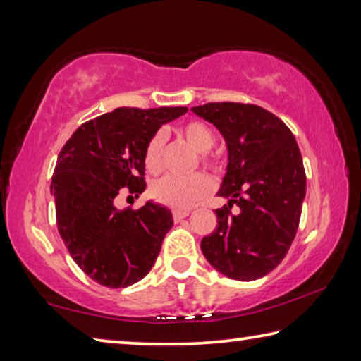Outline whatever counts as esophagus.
<instances>
[{"label":"esophagus","mask_w":361,"mask_h":361,"mask_svg":"<svg viewBox=\"0 0 361 361\" xmlns=\"http://www.w3.org/2000/svg\"><path fill=\"white\" fill-rule=\"evenodd\" d=\"M189 213H191V210H186V209H175V210H173V219H175V221H180V219L189 216Z\"/></svg>","instance_id":"obj_1"}]
</instances>
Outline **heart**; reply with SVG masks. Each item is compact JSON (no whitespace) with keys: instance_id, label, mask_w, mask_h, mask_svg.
I'll return each mask as SVG.
<instances>
[{"instance_id":"obj_1","label":"heart","mask_w":361,"mask_h":361,"mask_svg":"<svg viewBox=\"0 0 361 361\" xmlns=\"http://www.w3.org/2000/svg\"><path fill=\"white\" fill-rule=\"evenodd\" d=\"M180 137L191 146L194 151L199 152L200 162L205 166H213V159L207 154L215 145V135L200 121H189L178 129ZM162 148H164V135L161 132L154 133L149 138L145 148V166L148 172L157 173L162 166ZM212 189V181L204 173H194L191 176H162L151 185L152 199L159 204L173 207V209H188V207L199 202L205 197Z\"/></svg>"}]
</instances>
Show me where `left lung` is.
I'll return each mask as SVG.
<instances>
[{
    "label": "left lung",
    "instance_id": "1",
    "mask_svg": "<svg viewBox=\"0 0 361 361\" xmlns=\"http://www.w3.org/2000/svg\"><path fill=\"white\" fill-rule=\"evenodd\" d=\"M221 133L228 166L218 226L200 242L223 276L252 282L274 271L295 240L305 197L301 151L282 119L256 105L223 102L192 106ZM232 204L238 212H230Z\"/></svg>",
    "mask_w": 361,
    "mask_h": 361
}]
</instances>
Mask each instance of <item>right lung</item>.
<instances>
[{"mask_svg": "<svg viewBox=\"0 0 361 361\" xmlns=\"http://www.w3.org/2000/svg\"><path fill=\"white\" fill-rule=\"evenodd\" d=\"M186 111L116 108L84 122L60 151L51 183L59 234L97 283L126 288L154 266L173 226L172 212L152 200L138 210H119L116 197L124 188L137 197L145 191L146 145L162 124Z\"/></svg>", "mask_w": 361, "mask_h": 361, "instance_id": "1", "label": "right lung"}]
</instances>
